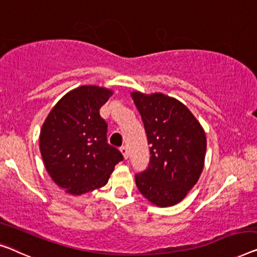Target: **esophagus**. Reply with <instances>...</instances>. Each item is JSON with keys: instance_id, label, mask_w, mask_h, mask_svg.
<instances>
[{"instance_id": "1", "label": "esophagus", "mask_w": 257, "mask_h": 257, "mask_svg": "<svg viewBox=\"0 0 257 257\" xmlns=\"http://www.w3.org/2000/svg\"><path fill=\"white\" fill-rule=\"evenodd\" d=\"M120 151H121V153H122V156H123V158L124 159H128V149L125 148V147H122V148H120Z\"/></svg>"}]
</instances>
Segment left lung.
Masks as SVG:
<instances>
[{"mask_svg": "<svg viewBox=\"0 0 257 257\" xmlns=\"http://www.w3.org/2000/svg\"><path fill=\"white\" fill-rule=\"evenodd\" d=\"M150 147V165L136 186L157 206L178 204L196 185L204 167L205 132L181 101L164 93L132 92Z\"/></svg>", "mask_w": 257, "mask_h": 257, "instance_id": "8db88e82", "label": "left lung"}]
</instances>
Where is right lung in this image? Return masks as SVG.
<instances>
[{"instance_id":"1","label":"right lung","mask_w":257,"mask_h":257,"mask_svg":"<svg viewBox=\"0 0 257 257\" xmlns=\"http://www.w3.org/2000/svg\"><path fill=\"white\" fill-rule=\"evenodd\" d=\"M113 91L82 85L69 91L46 117L39 147L46 170L71 195L101 188L123 156L107 143V123L99 114Z\"/></svg>"}]
</instances>
